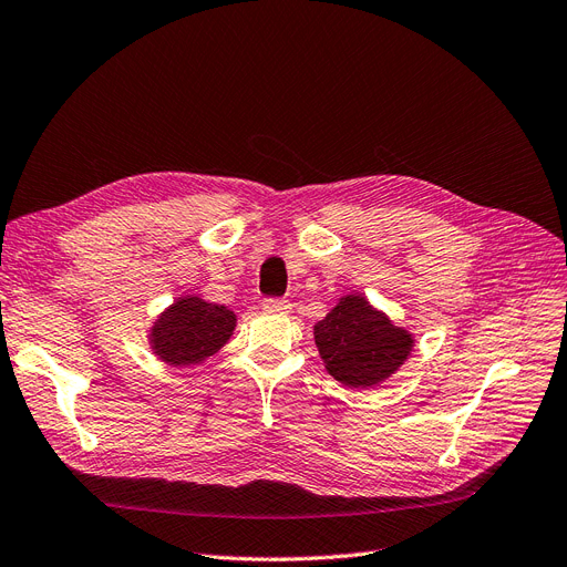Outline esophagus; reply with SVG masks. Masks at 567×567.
I'll use <instances>...</instances> for the list:
<instances>
[{"label":"esophagus","mask_w":567,"mask_h":567,"mask_svg":"<svg viewBox=\"0 0 567 567\" xmlns=\"http://www.w3.org/2000/svg\"><path fill=\"white\" fill-rule=\"evenodd\" d=\"M261 306L270 312H289V308H291V303L287 299H280V297H266Z\"/></svg>","instance_id":"34e87169"}]
</instances>
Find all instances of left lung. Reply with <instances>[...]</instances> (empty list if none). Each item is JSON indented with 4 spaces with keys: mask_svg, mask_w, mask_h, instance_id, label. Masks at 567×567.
Instances as JSON below:
<instances>
[{
    "mask_svg": "<svg viewBox=\"0 0 567 567\" xmlns=\"http://www.w3.org/2000/svg\"><path fill=\"white\" fill-rule=\"evenodd\" d=\"M315 344L338 382L361 389L396 371L412 350V336L393 327L363 297L350 293L315 324Z\"/></svg>",
    "mask_w": 567,
    "mask_h": 567,
    "instance_id": "8db88e82",
    "label": "left lung"
}]
</instances>
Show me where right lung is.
I'll return each mask as SVG.
<instances>
[{
  "mask_svg": "<svg viewBox=\"0 0 567 567\" xmlns=\"http://www.w3.org/2000/svg\"><path fill=\"white\" fill-rule=\"evenodd\" d=\"M236 315L225 306L185 297L171 306L151 331L155 354L171 365L202 363L229 340Z\"/></svg>",
  "mask_w": 567,
  "mask_h": 567,
  "instance_id": "right-lung-1",
  "label": "right lung"
}]
</instances>
